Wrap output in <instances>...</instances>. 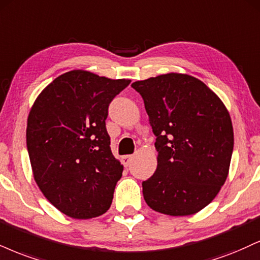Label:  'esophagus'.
<instances>
[{"instance_id": "obj_1", "label": "esophagus", "mask_w": 260, "mask_h": 260, "mask_svg": "<svg viewBox=\"0 0 260 260\" xmlns=\"http://www.w3.org/2000/svg\"><path fill=\"white\" fill-rule=\"evenodd\" d=\"M131 160H133V155H124L123 158H121V162H123L124 166H129Z\"/></svg>"}]
</instances>
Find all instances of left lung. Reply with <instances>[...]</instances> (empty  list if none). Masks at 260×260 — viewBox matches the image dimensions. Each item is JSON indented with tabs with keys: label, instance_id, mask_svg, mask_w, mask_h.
Here are the masks:
<instances>
[{
	"label": "left lung",
	"instance_id": "1",
	"mask_svg": "<svg viewBox=\"0 0 260 260\" xmlns=\"http://www.w3.org/2000/svg\"><path fill=\"white\" fill-rule=\"evenodd\" d=\"M131 86L142 96L156 136L158 166L142 182L147 205L169 216L199 212L228 177L234 148L228 110L205 83L182 73Z\"/></svg>",
	"mask_w": 260,
	"mask_h": 260
}]
</instances>
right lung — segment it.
Here are the masks:
<instances>
[{"instance_id":"add662e5","label":"right lung","mask_w":260,"mask_h":260,"mask_svg":"<svg viewBox=\"0 0 260 260\" xmlns=\"http://www.w3.org/2000/svg\"><path fill=\"white\" fill-rule=\"evenodd\" d=\"M130 82L73 70L32 106L26 146L35 181L66 216L94 218L111 206L123 165L112 154L106 119L111 101Z\"/></svg>"}]
</instances>
